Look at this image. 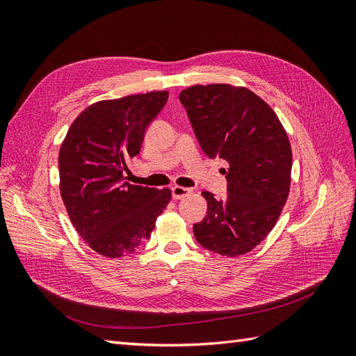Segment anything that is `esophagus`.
<instances>
[{
	"instance_id": "obj_1",
	"label": "esophagus",
	"mask_w": 356,
	"mask_h": 356,
	"mask_svg": "<svg viewBox=\"0 0 356 356\" xmlns=\"http://www.w3.org/2000/svg\"><path fill=\"white\" fill-rule=\"evenodd\" d=\"M170 191H172V197H174L175 200H178V199H182V197H186V196L191 195V190H190V188H186V187H179V186L172 187V188H170Z\"/></svg>"
}]
</instances>
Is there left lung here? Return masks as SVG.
<instances>
[{
  "instance_id": "obj_1",
  "label": "left lung",
  "mask_w": 356,
  "mask_h": 356,
  "mask_svg": "<svg viewBox=\"0 0 356 356\" xmlns=\"http://www.w3.org/2000/svg\"><path fill=\"white\" fill-rule=\"evenodd\" d=\"M208 157L227 160L229 195L203 191L208 212L196 241L227 257L250 252L272 232L289 195L293 152L282 123L260 96L232 84H196L179 93Z\"/></svg>"
}]
</instances>
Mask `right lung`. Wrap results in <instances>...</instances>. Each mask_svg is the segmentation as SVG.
Instances as JSON below:
<instances>
[{"mask_svg": "<svg viewBox=\"0 0 356 356\" xmlns=\"http://www.w3.org/2000/svg\"><path fill=\"white\" fill-rule=\"evenodd\" d=\"M168 96L161 90L95 102L77 115L60 145L63 204L81 239L104 257L120 258L143 246L170 202L169 188L134 186L124 177Z\"/></svg>", "mask_w": 356, "mask_h": 356, "instance_id": "right-lung-1", "label": "right lung"}]
</instances>
